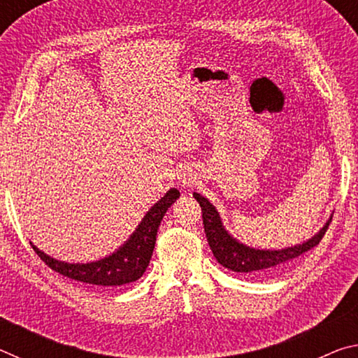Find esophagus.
Instances as JSON below:
<instances>
[{"label":"esophagus","instance_id":"34e87169","mask_svg":"<svg viewBox=\"0 0 358 358\" xmlns=\"http://www.w3.org/2000/svg\"><path fill=\"white\" fill-rule=\"evenodd\" d=\"M196 173H194L192 171H183L180 175H178V181L183 186H191L196 183Z\"/></svg>","mask_w":358,"mask_h":358}]
</instances>
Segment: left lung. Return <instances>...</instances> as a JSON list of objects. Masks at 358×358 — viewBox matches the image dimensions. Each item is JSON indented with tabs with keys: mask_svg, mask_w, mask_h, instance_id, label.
<instances>
[{
	"mask_svg": "<svg viewBox=\"0 0 358 358\" xmlns=\"http://www.w3.org/2000/svg\"><path fill=\"white\" fill-rule=\"evenodd\" d=\"M192 196L202 208L205 234H207V240L211 251H213V256L222 266L237 271V273H259V271H275L282 268V266L292 262L294 259L301 256L303 252L317 246L325 235L327 229H329V224L331 222L330 216L325 226L314 237L301 245L282 248V250H256V248L240 243L224 229L220 213L210 203L208 199H205L197 192H194Z\"/></svg>",
	"mask_w": 358,
	"mask_h": 358,
	"instance_id": "8db88e82",
	"label": "left lung"
}]
</instances>
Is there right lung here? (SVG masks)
I'll list each match as a JSON object with an SVG mask.
<instances>
[{
	"instance_id": "obj_1",
	"label": "right lung",
	"mask_w": 358,
	"mask_h": 358,
	"mask_svg": "<svg viewBox=\"0 0 358 358\" xmlns=\"http://www.w3.org/2000/svg\"><path fill=\"white\" fill-rule=\"evenodd\" d=\"M180 197L178 189H169L161 201H157L151 207L147 215L143 216L142 222L138 224L136 232L131 235L129 240L117 251L104 259L94 260L87 264H69L47 256L45 252L38 250L33 243V250L44 260L45 265L50 266L57 273L68 276L74 281L93 284L102 287H117L124 284L134 282L141 278L150 264L153 256L156 234L159 224L164 217L169 207Z\"/></svg>"
}]
</instances>
